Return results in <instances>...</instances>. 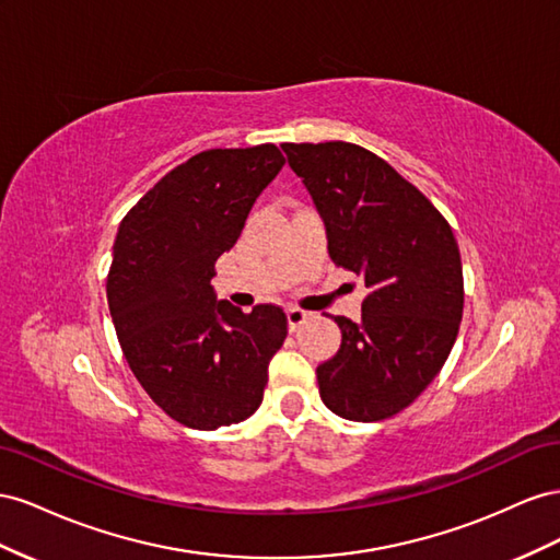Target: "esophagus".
Instances as JSON below:
<instances>
[{
    "label": "esophagus",
    "mask_w": 560,
    "mask_h": 560,
    "mask_svg": "<svg viewBox=\"0 0 560 560\" xmlns=\"http://www.w3.org/2000/svg\"><path fill=\"white\" fill-rule=\"evenodd\" d=\"M285 316H289V328L291 330H298L302 324H305L307 322V312L305 310H298V307H289V310H285Z\"/></svg>",
    "instance_id": "obj_1"
}]
</instances>
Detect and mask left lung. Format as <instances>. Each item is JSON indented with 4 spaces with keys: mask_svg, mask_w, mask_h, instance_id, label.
I'll use <instances>...</instances> for the list:
<instances>
[{
    "mask_svg": "<svg viewBox=\"0 0 560 560\" xmlns=\"http://www.w3.org/2000/svg\"><path fill=\"white\" fill-rule=\"evenodd\" d=\"M324 220L335 265L363 279L361 322L335 316L338 354L316 369L322 401L377 422L418 398L455 345L465 283L453 230L385 159L351 142H283Z\"/></svg>",
    "mask_w": 560,
    "mask_h": 560,
    "instance_id": "left-lung-1",
    "label": "left lung"
}]
</instances>
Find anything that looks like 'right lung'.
Listing matches in <instances>:
<instances>
[{
  "label": "right lung",
  "mask_w": 560,
  "mask_h": 560,
  "mask_svg": "<svg viewBox=\"0 0 560 560\" xmlns=\"http://www.w3.org/2000/svg\"><path fill=\"white\" fill-rule=\"evenodd\" d=\"M283 164L269 142L199 152L119 225L107 277L112 324L142 389L185 427H230L262 404L289 322L277 305L244 314L218 300L211 279Z\"/></svg>",
  "instance_id": "1"
}]
</instances>
